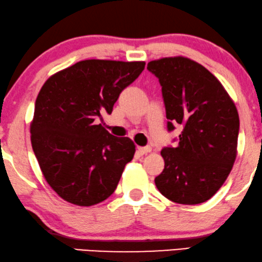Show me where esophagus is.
<instances>
[{
    "label": "esophagus",
    "mask_w": 262,
    "mask_h": 262,
    "mask_svg": "<svg viewBox=\"0 0 262 262\" xmlns=\"http://www.w3.org/2000/svg\"><path fill=\"white\" fill-rule=\"evenodd\" d=\"M150 150H152V148H150L149 146H145V147H138V152H139V154H141V156H143V154H147V153H149Z\"/></svg>",
    "instance_id": "esophagus-1"
}]
</instances>
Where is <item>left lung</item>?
Returning a JSON list of instances; mask_svg holds the SVG:
<instances>
[{"label":"left lung","mask_w":262,"mask_h":262,"mask_svg":"<svg viewBox=\"0 0 262 262\" xmlns=\"http://www.w3.org/2000/svg\"><path fill=\"white\" fill-rule=\"evenodd\" d=\"M159 79L167 130L182 126L174 147L161 150L165 168L154 182L179 204H201L226 182L236 158L240 120L234 102L204 66L184 57L149 61Z\"/></svg>","instance_id":"1"}]
</instances>
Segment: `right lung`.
<instances>
[{
	"instance_id": "1",
	"label": "right lung",
	"mask_w": 262,
	"mask_h": 262,
	"mask_svg": "<svg viewBox=\"0 0 262 262\" xmlns=\"http://www.w3.org/2000/svg\"><path fill=\"white\" fill-rule=\"evenodd\" d=\"M143 61L83 60L50 77L36 97L31 140L50 186L69 203L106 200L133 159L135 145L101 123L120 94L140 76Z\"/></svg>"
}]
</instances>
